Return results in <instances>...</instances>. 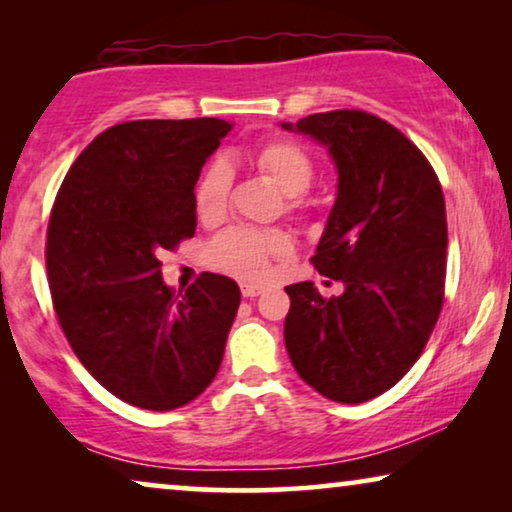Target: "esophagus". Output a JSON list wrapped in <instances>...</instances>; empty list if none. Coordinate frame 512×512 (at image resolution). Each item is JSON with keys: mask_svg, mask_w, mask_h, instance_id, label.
Masks as SVG:
<instances>
[{"mask_svg": "<svg viewBox=\"0 0 512 512\" xmlns=\"http://www.w3.org/2000/svg\"><path fill=\"white\" fill-rule=\"evenodd\" d=\"M242 296L244 298H256L258 293H263V286H258V284H251V282H242Z\"/></svg>", "mask_w": 512, "mask_h": 512, "instance_id": "esophagus-1", "label": "esophagus"}]
</instances>
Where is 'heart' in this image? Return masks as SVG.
<instances>
[{
	"instance_id": "b5f03b06",
	"label": "heart",
	"mask_w": 512,
	"mask_h": 512,
	"mask_svg": "<svg viewBox=\"0 0 512 512\" xmlns=\"http://www.w3.org/2000/svg\"><path fill=\"white\" fill-rule=\"evenodd\" d=\"M256 170L265 174L286 198L289 209L300 207V195L310 191L314 163L303 146L289 139H275L254 153ZM233 172L223 160H216L200 174L193 188L195 216L207 226L226 216ZM293 254V240L284 230H258L247 226L228 228L209 247L207 256L214 268L242 279H261L272 261H284Z\"/></svg>"
}]
</instances>
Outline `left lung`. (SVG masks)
Instances as JSON below:
<instances>
[{
  "label": "left lung",
  "instance_id": "8db88e82",
  "mask_svg": "<svg viewBox=\"0 0 512 512\" xmlns=\"http://www.w3.org/2000/svg\"><path fill=\"white\" fill-rule=\"evenodd\" d=\"M282 128L324 144L338 170V198L312 263L342 282L333 298L312 282L286 286V352L321 396L366 403L408 373L438 321L443 188L424 153L366 111H326Z\"/></svg>",
  "mask_w": 512,
  "mask_h": 512
}]
</instances>
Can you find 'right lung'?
<instances>
[{"label": "right lung", "mask_w": 512, "mask_h": 512, "mask_svg": "<svg viewBox=\"0 0 512 512\" xmlns=\"http://www.w3.org/2000/svg\"><path fill=\"white\" fill-rule=\"evenodd\" d=\"M230 128L221 118L114 125L74 160L55 198V314L88 373L137 408H181L219 373L240 286L202 272L174 296L158 256L195 235V181Z\"/></svg>", "instance_id": "obj_1"}]
</instances>
